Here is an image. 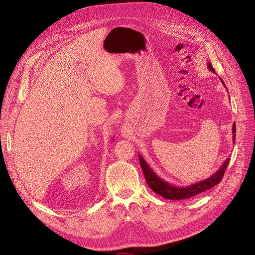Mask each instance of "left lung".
<instances>
[{
  "label": "left lung",
  "mask_w": 255,
  "mask_h": 255,
  "mask_svg": "<svg viewBox=\"0 0 255 255\" xmlns=\"http://www.w3.org/2000/svg\"><path fill=\"white\" fill-rule=\"evenodd\" d=\"M207 68L210 69L212 72L215 73V69L212 67L211 63H207ZM220 80H221V78H220ZM221 82L226 86L225 82H223L222 80H221ZM232 133H233V143H235V137H236L235 136V133H236L235 123L232 128ZM138 156H139L140 166L142 168L144 179H145L146 184H148V186L154 192H156L157 195L161 196L165 199H169V200L188 199V198L195 197L199 194H201V192H203L207 189L213 188L215 185H217L221 182L223 174H225L226 169L230 163V158H227L225 160V163L221 165V167L212 176L207 177V179H205L203 181H200L195 184L188 185V186L183 187V186H174V185L169 184L168 182L164 181L163 179H160V177L152 170L151 167L143 159V157L140 155V154H138Z\"/></svg>",
  "instance_id": "left-lung-1"
}]
</instances>
